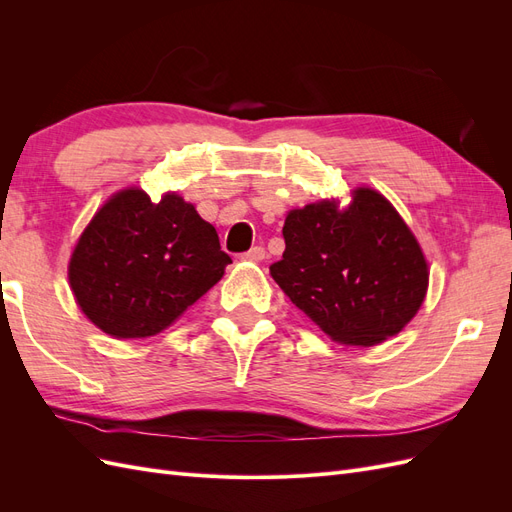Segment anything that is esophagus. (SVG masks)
Listing matches in <instances>:
<instances>
[{
	"label": "esophagus",
	"mask_w": 512,
	"mask_h": 512,
	"mask_svg": "<svg viewBox=\"0 0 512 512\" xmlns=\"http://www.w3.org/2000/svg\"><path fill=\"white\" fill-rule=\"evenodd\" d=\"M265 256H267L265 247H262V245H256V247H252L250 252H245L241 258H243V260H252V262H260V260H265Z\"/></svg>",
	"instance_id": "1"
}]
</instances>
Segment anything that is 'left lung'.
Here are the masks:
<instances>
[{"label": "left lung", "instance_id": "1", "mask_svg": "<svg viewBox=\"0 0 512 512\" xmlns=\"http://www.w3.org/2000/svg\"><path fill=\"white\" fill-rule=\"evenodd\" d=\"M271 275L286 297L339 344L376 346L414 318L427 262L382 194L361 188L346 211L331 200L294 209Z\"/></svg>", "mask_w": 512, "mask_h": 512}]
</instances>
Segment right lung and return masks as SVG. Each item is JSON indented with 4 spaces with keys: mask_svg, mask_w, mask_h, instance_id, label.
I'll use <instances>...</instances> for the list:
<instances>
[{
    "mask_svg": "<svg viewBox=\"0 0 512 512\" xmlns=\"http://www.w3.org/2000/svg\"><path fill=\"white\" fill-rule=\"evenodd\" d=\"M230 260L215 228L177 194H115L70 258V286L104 333L132 339L164 331L220 282Z\"/></svg>",
    "mask_w": 512,
    "mask_h": 512,
    "instance_id": "add662e5",
    "label": "right lung"
}]
</instances>
